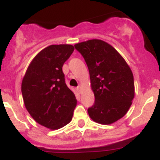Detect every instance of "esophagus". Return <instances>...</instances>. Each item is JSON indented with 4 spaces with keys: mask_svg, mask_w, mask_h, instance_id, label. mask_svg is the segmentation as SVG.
Masks as SVG:
<instances>
[{
    "mask_svg": "<svg viewBox=\"0 0 160 160\" xmlns=\"http://www.w3.org/2000/svg\"><path fill=\"white\" fill-rule=\"evenodd\" d=\"M77 90H78V92L80 93V94H81V93H82V87H81V86H78V87H77Z\"/></svg>",
    "mask_w": 160,
    "mask_h": 160,
    "instance_id": "esophagus-1",
    "label": "esophagus"
}]
</instances>
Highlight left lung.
Listing matches in <instances>:
<instances>
[{
	"label": "left lung",
	"instance_id": "8db88e82",
	"mask_svg": "<svg viewBox=\"0 0 160 160\" xmlns=\"http://www.w3.org/2000/svg\"><path fill=\"white\" fill-rule=\"evenodd\" d=\"M90 72L94 103L87 111L94 122L111 124L125 115L135 96L131 70L116 49L93 39L74 46Z\"/></svg>",
	"mask_w": 160,
	"mask_h": 160
}]
</instances>
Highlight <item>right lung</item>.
I'll return each mask as SVG.
<instances>
[{
	"mask_svg": "<svg viewBox=\"0 0 160 160\" xmlns=\"http://www.w3.org/2000/svg\"><path fill=\"white\" fill-rule=\"evenodd\" d=\"M74 50L71 45H52L32 59L23 78L24 103L32 118L52 130L71 121L77 105L74 94L66 86L62 66Z\"/></svg>",
	"mask_w": 160,
	"mask_h": 160,
	"instance_id": "add662e5",
	"label": "right lung"
}]
</instances>
